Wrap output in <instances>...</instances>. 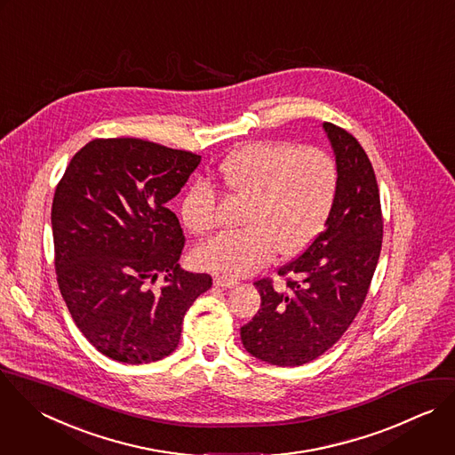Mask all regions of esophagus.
Here are the masks:
<instances>
[{"label":"esophagus","instance_id":"obj_1","mask_svg":"<svg viewBox=\"0 0 455 455\" xmlns=\"http://www.w3.org/2000/svg\"><path fill=\"white\" fill-rule=\"evenodd\" d=\"M213 283H215V286H220V288H235V286H238V281L231 279L228 275H215Z\"/></svg>","mask_w":455,"mask_h":455}]
</instances>
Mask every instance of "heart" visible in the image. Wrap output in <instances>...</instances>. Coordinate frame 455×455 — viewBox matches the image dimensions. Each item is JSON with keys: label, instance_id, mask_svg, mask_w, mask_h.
<instances>
[{"label": "heart", "instance_id": "heart-1", "mask_svg": "<svg viewBox=\"0 0 455 455\" xmlns=\"http://www.w3.org/2000/svg\"><path fill=\"white\" fill-rule=\"evenodd\" d=\"M222 185L249 199L243 229L226 231L196 251L201 267L222 275H249L279 251H304L325 228L338 194V165L323 149L291 142H252L217 169ZM217 192L196 183L181 203V219L194 235L217 228Z\"/></svg>", "mask_w": 455, "mask_h": 455}]
</instances>
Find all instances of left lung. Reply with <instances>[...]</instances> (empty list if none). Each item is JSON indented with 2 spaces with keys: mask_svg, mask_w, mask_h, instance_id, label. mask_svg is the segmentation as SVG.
Here are the masks:
<instances>
[{
  "mask_svg": "<svg viewBox=\"0 0 455 455\" xmlns=\"http://www.w3.org/2000/svg\"><path fill=\"white\" fill-rule=\"evenodd\" d=\"M336 155L338 194L325 229L274 281L254 283L261 307L240 329L249 354L277 366H300L329 350L359 313L382 245V212L373 167L343 128L323 123Z\"/></svg>",
  "mask_w": 455,
  "mask_h": 455,
  "instance_id": "obj_1",
  "label": "left lung"
}]
</instances>
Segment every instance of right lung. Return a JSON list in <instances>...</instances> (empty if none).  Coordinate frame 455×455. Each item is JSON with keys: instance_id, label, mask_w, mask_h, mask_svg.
<instances>
[{"instance_id": "add662e5", "label": "right lung", "mask_w": 455, "mask_h": 455, "mask_svg": "<svg viewBox=\"0 0 455 455\" xmlns=\"http://www.w3.org/2000/svg\"><path fill=\"white\" fill-rule=\"evenodd\" d=\"M201 156L142 139H96L57 185L52 226L60 293L105 355L142 364L172 354L212 275L180 267L185 235L167 203ZM158 276L164 281L152 286Z\"/></svg>"}]
</instances>
